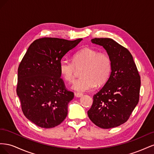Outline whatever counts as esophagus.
Here are the masks:
<instances>
[{
	"label": "esophagus",
	"instance_id": "34e87169",
	"mask_svg": "<svg viewBox=\"0 0 154 154\" xmlns=\"http://www.w3.org/2000/svg\"><path fill=\"white\" fill-rule=\"evenodd\" d=\"M74 96H75L76 97H80L83 96V94H82V93L75 92V93H74Z\"/></svg>",
	"mask_w": 154,
	"mask_h": 154
}]
</instances>
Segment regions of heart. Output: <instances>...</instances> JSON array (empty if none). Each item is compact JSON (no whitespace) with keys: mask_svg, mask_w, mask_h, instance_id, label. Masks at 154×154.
<instances>
[{"mask_svg":"<svg viewBox=\"0 0 154 154\" xmlns=\"http://www.w3.org/2000/svg\"><path fill=\"white\" fill-rule=\"evenodd\" d=\"M83 67L82 76L73 83L72 89L83 92L91 91L97 85L105 83L110 76L112 62L108 54L99 53L97 51L85 48L74 54L72 62L62 58L59 69L62 78L67 82H72L76 69Z\"/></svg>","mask_w":154,"mask_h":154,"instance_id":"b5f03b06","label":"heart"}]
</instances>
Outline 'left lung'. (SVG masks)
<instances>
[{
  "label": "left lung",
  "mask_w": 154,
  "mask_h": 154,
  "mask_svg": "<svg viewBox=\"0 0 154 154\" xmlns=\"http://www.w3.org/2000/svg\"><path fill=\"white\" fill-rule=\"evenodd\" d=\"M103 47L112 62L110 75L101 89L93 96L88 118L101 128L118 127L125 123L139 99L141 80L129 51L113 39H92Z\"/></svg>",
  "instance_id": "8db88e82"
}]
</instances>
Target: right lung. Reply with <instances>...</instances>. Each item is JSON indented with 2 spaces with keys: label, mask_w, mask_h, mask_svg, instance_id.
<instances>
[{
  "label": "right lung",
  "mask_w": 154,
  "mask_h": 154,
  "mask_svg": "<svg viewBox=\"0 0 154 154\" xmlns=\"http://www.w3.org/2000/svg\"><path fill=\"white\" fill-rule=\"evenodd\" d=\"M82 38L67 40L42 38L35 40L18 69L17 94L24 116L42 128H53L67 115L74 93L60 78V62Z\"/></svg>",
  "instance_id": "add662e5"
}]
</instances>
